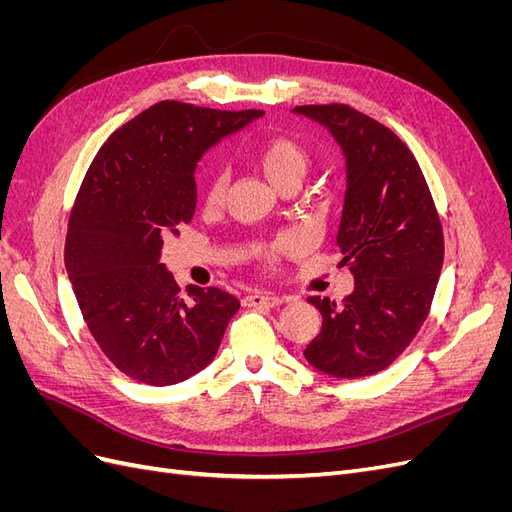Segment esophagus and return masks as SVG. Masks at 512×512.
Segmentation results:
<instances>
[{"label": "esophagus", "instance_id": "34e87169", "mask_svg": "<svg viewBox=\"0 0 512 512\" xmlns=\"http://www.w3.org/2000/svg\"><path fill=\"white\" fill-rule=\"evenodd\" d=\"M288 299L286 297H280V294H247V297L243 299V305L247 307H280L284 305Z\"/></svg>", "mask_w": 512, "mask_h": 512}]
</instances>
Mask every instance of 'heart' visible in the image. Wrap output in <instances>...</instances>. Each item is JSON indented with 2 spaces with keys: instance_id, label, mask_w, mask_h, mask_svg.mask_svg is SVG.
Listing matches in <instances>:
<instances>
[{
  "instance_id": "b5f03b06",
  "label": "heart",
  "mask_w": 512,
  "mask_h": 512,
  "mask_svg": "<svg viewBox=\"0 0 512 512\" xmlns=\"http://www.w3.org/2000/svg\"><path fill=\"white\" fill-rule=\"evenodd\" d=\"M252 158L277 190H282L292 183H301L303 177L307 175L309 164H312V158H309L307 149L290 136L265 138V141L258 143L252 149ZM228 183H230L228 170L222 166L215 168L209 175L205 183V196H203L207 211H220L224 207ZM290 245H292L290 239H282L273 245L260 247L258 254L267 262H273L282 252L290 250Z\"/></svg>"
}]
</instances>
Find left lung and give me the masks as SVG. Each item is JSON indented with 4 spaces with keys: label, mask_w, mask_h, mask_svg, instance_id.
<instances>
[{
    "label": "left lung",
    "mask_w": 512,
    "mask_h": 512,
    "mask_svg": "<svg viewBox=\"0 0 512 512\" xmlns=\"http://www.w3.org/2000/svg\"><path fill=\"white\" fill-rule=\"evenodd\" d=\"M327 128L346 158L337 245L354 275L342 301L309 297L322 329L307 363L333 378L389 367L427 320L444 260V235L423 170L401 138L346 104L297 106Z\"/></svg>",
    "instance_id": "1"
}]
</instances>
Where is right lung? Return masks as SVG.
<instances>
[{
    "label": "right lung",
    "instance_id": "1",
    "mask_svg": "<svg viewBox=\"0 0 512 512\" xmlns=\"http://www.w3.org/2000/svg\"><path fill=\"white\" fill-rule=\"evenodd\" d=\"M260 115L164 100L113 132L87 170L66 271L91 335L132 380L177 384L218 354L241 303L198 286L183 301L160 256L164 239L194 218L198 160Z\"/></svg>",
    "mask_w": 512,
    "mask_h": 512
}]
</instances>
